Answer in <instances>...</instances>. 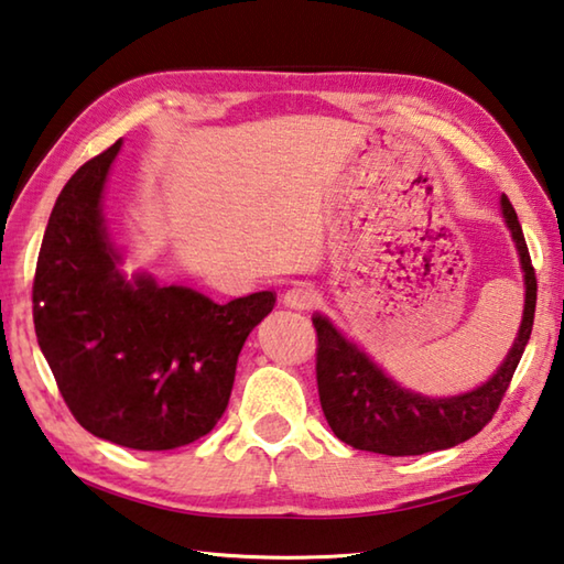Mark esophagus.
Instances as JSON below:
<instances>
[{
	"instance_id": "1",
	"label": "esophagus",
	"mask_w": 564,
	"mask_h": 564,
	"mask_svg": "<svg viewBox=\"0 0 564 564\" xmlns=\"http://www.w3.org/2000/svg\"><path fill=\"white\" fill-rule=\"evenodd\" d=\"M316 300H318V294L306 284H294L284 292V304L292 306V310H312Z\"/></svg>"
}]
</instances>
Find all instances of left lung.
Wrapping results in <instances>:
<instances>
[{
	"mask_svg": "<svg viewBox=\"0 0 564 564\" xmlns=\"http://www.w3.org/2000/svg\"><path fill=\"white\" fill-rule=\"evenodd\" d=\"M501 206L525 272L523 324L503 366L481 388L464 395L444 400L424 398L382 376V370L370 364L366 354H360L322 314H316L318 400H322L328 427L338 440L364 452L414 456L449 449L454 444L471 440L491 422L533 332L538 300L535 268L530 262L523 228L511 200L503 196Z\"/></svg>",
	"mask_w": 564,
	"mask_h": 564,
	"instance_id": "left-lung-1",
	"label": "left lung"
}]
</instances>
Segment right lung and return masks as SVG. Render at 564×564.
Segmentation results:
<instances>
[{"label": "right lung", "mask_w": 564, "mask_h": 564, "mask_svg": "<svg viewBox=\"0 0 564 564\" xmlns=\"http://www.w3.org/2000/svg\"><path fill=\"white\" fill-rule=\"evenodd\" d=\"M120 144L88 159L56 198L31 286L34 328L80 427L120 447L164 452L216 427L240 348L278 294L216 304L152 278L127 284L100 214Z\"/></svg>", "instance_id": "1"}]
</instances>
